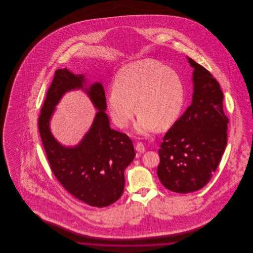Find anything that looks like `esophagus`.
Masks as SVG:
<instances>
[{"mask_svg": "<svg viewBox=\"0 0 253 253\" xmlns=\"http://www.w3.org/2000/svg\"><path fill=\"white\" fill-rule=\"evenodd\" d=\"M135 150L138 152V153H140V154H142V153H144L145 152V147L144 145L142 144L141 142H138L137 144L135 145Z\"/></svg>", "mask_w": 253, "mask_h": 253, "instance_id": "obj_1", "label": "esophagus"}]
</instances>
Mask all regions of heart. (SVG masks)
<instances>
[{"label":"heart","mask_w":253,"mask_h":253,"mask_svg":"<svg viewBox=\"0 0 253 253\" xmlns=\"http://www.w3.org/2000/svg\"><path fill=\"white\" fill-rule=\"evenodd\" d=\"M107 106L114 122L126 128L139 115L136 132L148 135L171 126L184 105V87L173 69L153 59L137 60L123 66L107 94Z\"/></svg>","instance_id":"1"}]
</instances>
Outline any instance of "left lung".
Listing matches in <instances>:
<instances>
[{"label": "left lung", "instance_id": "left-lung-1", "mask_svg": "<svg viewBox=\"0 0 253 253\" xmlns=\"http://www.w3.org/2000/svg\"><path fill=\"white\" fill-rule=\"evenodd\" d=\"M187 59L193 68V101L158 150V178L178 193L198 191L211 178L227 146L229 123L220 84L202 65Z\"/></svg>", "mask_w": 253, "mask_h": 253}]
</instances>
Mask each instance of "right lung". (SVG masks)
I'll return each instance as SVG.
<instances>
[{"instance_id":"obj_1","label":"right lung","mask_w":253,"mask_h":253,"mask_svg":"<svg viewBox=\"0 0 253 253\" xmlns=\"http://www.w3.org/2000/svg\"><path fill=\"white\" fill-rule=\"evenodd\" d=\"M83 88L98 110L93 123L79 145L67 147L53 137L49 121L64 94ZM103 86L87 84L84 75L59 69L49 87L39 118V131L53 173L63 188L86 204L103 208L120 199L124 170L135 157L132 140L110 127Z\"/></svg>"}]
</instances>
